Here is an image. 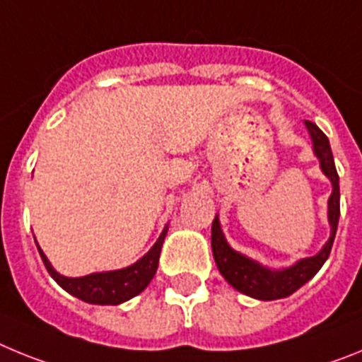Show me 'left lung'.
Segmentation results:
<instances>
[{
	"instance_id": "8db88e82",
	"label": "left lung",
	"mask_w": 362,
	"mask_h": 362,
	"mask_svg": "<svg viewBox=\"0 0 362 362\" xmlns=\"http://www.w3.org/2000/svg\"><path fill=\"white\" fill-rule=\"evenodd\" d=\"M305 124L310 132V137H312L313 153L317 156L319 163H321L322 174L332 181V196L328 199V223L332 226V232L330 239L326 241L321 252L312 255V257L300 259L296 264L284 268V270H270V268L259 264L254 259L246 257V255L230 248L225 239V233L221 230L217 216L212 223V252L221 276L225 277L238 292L254 297V299L274 300L292 296L296 290L308 283L321 270V267L330 255L332 245H334L339 214H341V210H339V175L335 170L328 137L312 121H305Z\"/></svg>"
}]
</instances>
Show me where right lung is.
<instances>
[{
	"label": "right lung",
	"mask_w": 362,
	"mask_h": 362,
	"mask_svg": "<svg viewBox=\"0 0 362 362\" xmlns=\"http://www.w3.org/2000/svg\"><path fill=\"white\" fill-rule=\"evenodd\" d=\"M166 232H168V226L163 228L156 245L137 263L121 268V270L98 272V274H90V276L85 277H65L62 274H57L40 246H37V250H40L45 268L49 270L52 279L63 290L72 293L74 297H78L85 303H90V305H121L124 300L136 297L137 293H141L148 286L152 277L156 276L159 254H161V246L163 241H165Z\"/></svg>",
	"instance_id": "1"
}]
</instances>
